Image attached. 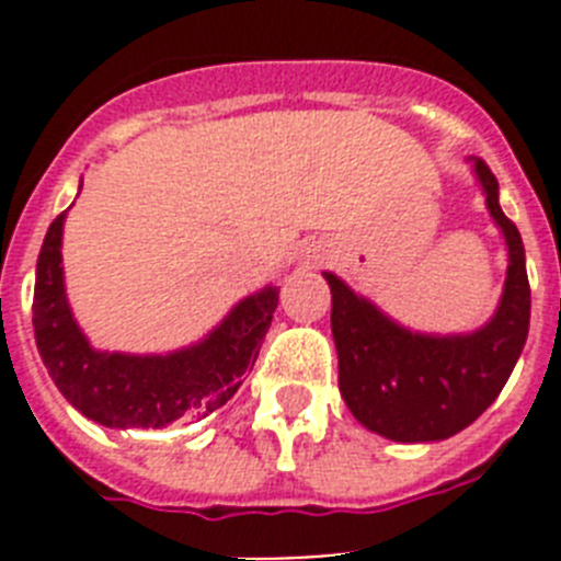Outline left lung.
Instances as JSON below:
<instances>
[{
	"instance_id": "obj_1",
	"label": "left lung",
	"mask_w": 561,
	"mask_h": 561,
	"mask_svg": "<svg viewBox=\"0 0 561 561\" xmlns=\"http://www.w3.org/2000/svg\"><path fill=\"white\" fill-rule=\"evenodd\" d=\"M474 173L508 247L503 297L483 329L415 334L325 272L342 399L362 427L399 444L444 440L469 427L500 396L528 336L531 286L523 238L500 210V187L489 165L474 160Z\"/></svg>"
}]
</instances>
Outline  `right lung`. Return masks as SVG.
Returning a JSON list of instances; mask_svg holds the SVG:
<instances>
[{"label":"right lung","mask_w":561,"mask_h":561,"mask_svg":"<svg viewBox=\"0 0 561 561\" xmlns=\"http://www.w3.org/2000/svg\"><path fill=\"white\" fill-rule=\"evenodd\" d=\"M67 213L44 236L33 291V331L64 399L103 427L160 430L205 419L236 396L252 370L277 309V289L244 297L210 334L173 354L95 351L78 329L64 291L61 232Z\"/></svg>","instance_id":"obj_1"}]
</instances>
